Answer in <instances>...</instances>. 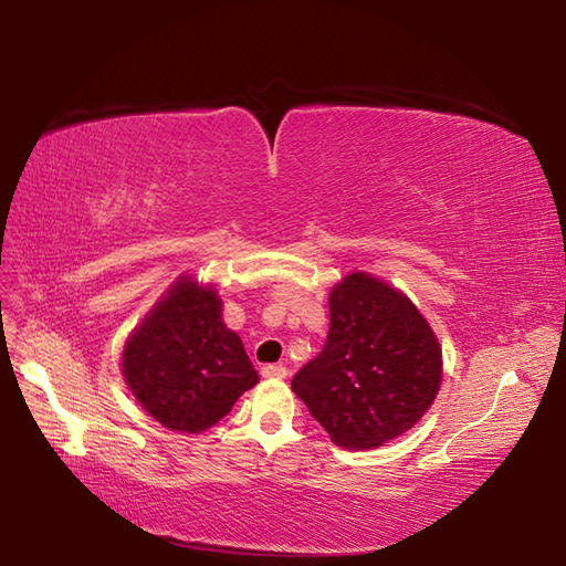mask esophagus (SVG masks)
Instances as JSON below:
<instances>
[{
    "instance_id": "obj_1",
    "label": "esophagus",
    "mask_w": 566,
    "mask_h": 566,
    "mask_svg": "<svg viewBox=\"0 0 566 566\" xmlns=\"http://www.w3.org/2000/svg\"><path fill=\"white\" fill-rule=\"evenodd\" d=\"M262 375H264V378H269V380H283L285 375H287V370H285L283 366L269 364V366H264V368H262Z\"/></svg>"
}]
</instances>
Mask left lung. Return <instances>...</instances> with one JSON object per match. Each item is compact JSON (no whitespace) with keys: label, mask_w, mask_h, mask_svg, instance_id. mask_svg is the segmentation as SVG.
<instances>
[{"label":"left lung","mask_w":566,"mask_h":566,"mask_svg":"<svg viewBox=\"0 0 566 566\" xmlns=\"http://www.w3.org/2000/svg\"><path fill=\"white\" fill-rule=\"evenodd\" d=\"M328 304V339L295 375L293 391L337 447H382L434 403L439 339L401 290L366 271L335 283Z\"/></svg>","instance_id":"1"}]
</instances>
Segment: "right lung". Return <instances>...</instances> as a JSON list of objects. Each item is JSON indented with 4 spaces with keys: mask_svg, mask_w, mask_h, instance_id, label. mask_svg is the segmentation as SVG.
Here are the masks:
<instances>
[{
    "mask_svg": "<svg viewBox=\"0 0 566 566\" xmlns=\"http://www.w3.org/2000/svg\"><path fill=\"white\" fill-rule=\"evenodd\" d=\"M134 399L167 430L198 434L260 382L241 337L221 321L214 285L179 276L125 342Z\"/></svg>",
    "mask_w": 566,
    "mask_h": 566,
    "instance_id": "1",
    "label": "right lung"
}]
</instances>
